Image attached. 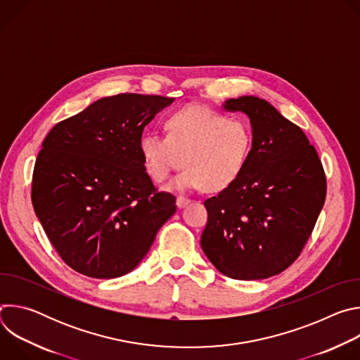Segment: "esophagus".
I'll return each instance as SVG.
<instances>
[{"label":"esophagus","instance_id":"1","mask_svg":"<svg viewBox=\"0 0 360 360\" xmlns=\"http://www.w3.org/2000/svg\"><path fill=\"white\" fill-rule=\"evenodd\" d=\"M188 202H189L188 198H185V196H182V195H178V196H176V205H178L179 208H184Z\"/></svg>","mask_w":360,"mask_h":360}]
</instances>
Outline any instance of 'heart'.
<instances>
[{"mask_svg":"<svg viewBox=\"0 0 360 360\" xmlns=\"http://www.w3.org/2000/svg\"><path fill=\"white\" fill-rule=\"evenodd\" d=\"M167 136L146 132L139 150L146 174L164 182L181 165L179 188L222 191L232 185L246 168L253 132L243 118L228 117L205 105H186L165 120Z\"/></svg>","mask_w":360,"mask_h":360,"instance_id":"1","label":"heart"}]
</instances>
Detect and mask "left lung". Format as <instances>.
<instances>
[{"mask_svg":"<svg viewBox=\"0 0 360 360\" xmlns=\"http://www.w3.org/2000/svg\"><path fill=\"white\" fill-rule=\"evenodd\" d=\"M224 108L249 117L253 148L240 176L203 202L200 246L228 278L265 279L299 258L323 208L326 175L304 132L265 99L231 98Z\"/></svg>","mask_w":360,"mask_h":360,"instance_id":"8db88e82","label":"left lung"}]
</instances>
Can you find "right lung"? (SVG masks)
<instances>
[{"mask_svg": "<svg viewBox=\"0 0 360 360\" xmlns=\"http://www.w3.org/2000/svg\"><path fill=\"white\" fill-rule=\"evenodd\" d=\"M172 102L107 96L45 136L31 200L49 242L74 271L96 279L131 272L175 214V196L153 186L139 150L145 125Z\"/></svg>", "mask_w": 360, "mask_h": 360, "instance_id": "add662e5", "label": "right lung"}]
</instances>
